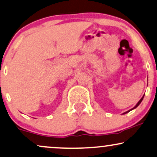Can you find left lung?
I'll list each match as a JSON object with an SVG mask.
<instances>
[{"instance_id": "1", "label": "left lung", "mask_w": 157, "mask_h": 157, "mask_svg": "<svg viewBox=\"0 0 157 157\" xmlns=\"http://www.w3.org/2000/svg\"><path fill=\"white\" fill-rule=\"evenodd\" d=\"M144 96H145V94H144V95H143V97H142V98H141V99H140V101H138V102H137V105H135V106L133 107V108H132L131 109H129V110H128V111H126V112H125V113H123V114H126V113H129V112H130V111H131V110H132V109H135V108H136V107H138V106H139V105H140V103H141V101H143V98H144Z\"/></svg>"}]
</instances>
